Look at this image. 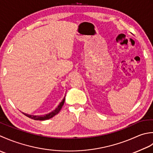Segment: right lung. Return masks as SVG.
<instances>
[{
	"instance_id": "add662e5",
	"label": "right lung",
	"mask_w": 153,
	"mask_h": 153,
	"mask_svg": "<svg viewBox=\"0 0 153 153\" xmlns=\"http://www.w3.org/2000/svg\"><path fill=\"white\" fill-rule=\"evenodd\" d=\"M65 97L63 98V100H62L60 102V104L58 105V106L53 111H52L51 112L49 113L48 114L42 115V116H33V115H29V114L23 113V112H22V114H24L26 116L28 117L31 118V119L34 120H42H42H49V119H50V118L55 116V115H57L59 113V111H60L61 109L62 108V107H63V105L64 104V102H65Z\"/></svg>"
}]
</instances>
